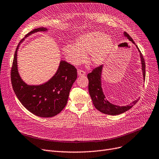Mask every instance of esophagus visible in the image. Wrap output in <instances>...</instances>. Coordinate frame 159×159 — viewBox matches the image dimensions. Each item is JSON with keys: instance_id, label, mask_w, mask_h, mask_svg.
<instances>
[{"instance_id": "34e87169", "label": "esophagus", "mask_w": 159, "mask_h": 159, "mask_svg": "<svg viewBox=\"0 0 159 159\" xmlns=\"http://www.w3.org/2000/svg\"><path fill=\"white\" fill-rule=\"evenodd\" d=\"M77 73H78L79 76H85L86 75V73L84 71V70H80V69L78 70Z\"/></svg>"}]
</instances>
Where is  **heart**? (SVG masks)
Masks as SVG:
<instances>
[{"label":"heart","instance_id":"obj_1","mask_svg":"<svg viewBox=\"0 0 159 159\" xmlns=\"http://www.w3.org/2000/svg\"><path fill=\"white\" fill-rule=\"evenodd\" d=\"M112 39L100 31H93L81 35L76 44L68 43L63 46V52L67 60L74 66L86 61L90 54V61L93 66L102 65L113 48Z\"/></svg>","mask_w":159,"mask_h":159}]
</instances>
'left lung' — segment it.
<instances>
[{
	"instance_id": "8db88e82",
	"label": "left lung",
	"mask_w": 159,
	"mask_h": 159,
	"mask_svg": "<svg viewBox=\"0 0 159 159\" xmlns=\"http://www.w3.org/2000/svg\"><path fill=\"white\" fill-rule=\"evenodd\" d=\"M124 36L132 42L134 44L136 45L134 42L133 39L127 33L124 32ZM137 49L139 52V56L141 59V63H142V70L143 76V80L145 79V63L143 56L138 47L136 45ZM103 66L102 65L99 67H98L93 69L92 71L88 74V79L89 80V90L90 96L92 98L94 107L100 112L110 115H118L121 113L126 112L128 110L131 109L134 105L136 104L139 99L133 101L130 105H127L126 106H119V105H115L110 103L105 98V96L103 92L102 87V70Z\"/></svg>"
}]
</instances>
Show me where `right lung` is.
Masks as SVG:
<instances>
[{
  "instance_id": "add662e5",
  "label": "right lung",
  "mask_w": 159,
  "mask_h": 159,
  "mask_svg": "<svg viewBox=\"0 0 159 159\" xmlns=\"http://www.w3.org/2000/svg\"><path fill=\"white\" fill-rule=\"evenodd\" d=\"M41 31H48V29H34L17 46L11 70V81L16 95L23 106L34 115L48 118L60 113L66 107L70 89L77 78V72L71 64L61 60L54 75L43 84L29 85L22 80L17 67V50L25 38Z\"/></svg>"
}]
</instances>
